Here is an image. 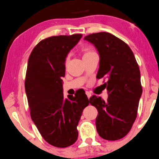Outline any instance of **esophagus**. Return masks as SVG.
Returning <instances> with one entry per match:
<instances>
[{"instance_id": "esophagus-1", "label": "esophagus", "mask_w": 159, "mask_h": 159, "mask_svg": "<svg viewBox=\"0 0 159 159\" xmlns=\"http://www.w3.org/2000/svg\"><path fill=\"white\" fill-rule=\"evenodd\" d=\"M86 94H87V96H88V99H90V98H91V93H90L89 91H86Z\"/></svg>"}]
</instances>
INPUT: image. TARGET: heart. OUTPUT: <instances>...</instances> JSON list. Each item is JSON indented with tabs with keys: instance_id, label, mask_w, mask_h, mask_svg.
I'll list each match as a JSON object with an SVG mask.
<instances>
[{
	"instance_id": "obj_1",
	"label": "heart",
	"mask_w": 159,
	"mask_h": 159,
	"mask_svg": "<svg viewBox=\"0 0 159 159\" xmlns=\"http://www.w3.org/2000/svg\"><path fill=\"white\" fill-rule=\"evenodd\" d=\"M81 52H82L83 53V58L88 57V56H91V54L94 53V52H93V50L88 49V48H83V49H81ZM68 61V57H66V59H65V66H67Z\"/></svg>"
}]
</instances>
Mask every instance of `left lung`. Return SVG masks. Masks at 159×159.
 I'll list each match as a JSON object with an SVG mask.
<instances>
[{
  "instance_id": "obj_1",
  "label": "left lung",
  "mask_w": 159,
  "mask_h": 159,
  "mask_svg": "<svg viewBox=\"0 0 159 159\" xmlns=\"http://www.w3.org/2000/svg\"><path fill=\"white\" fill-rule=\"evenodd\" d=\"M84 39L99 52L97 78L107 79L103 85L107 91V101L96 95L90 98V103L98 111L97 131L104 139H120L130 131L137 116L143 92L138 63L129 46L109 33H92Z\"/></svg>"
}]
</instances>
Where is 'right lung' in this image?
<instances>
[{
    "instance_id": "1",
    "label": "right lung",
    "mask_w": 159,
    "mask_h": 159,
    "mask_svg": "<svg viewBox=\"0 0 159 159\" xmlns=\"http://www.w3.org/2000/svg\"><path fill=\"white\" fill-rule=\"evenodd\" d=\"M82 34L54 36L41 40L28 60L25 90L30 113L43 138L58 148L71 146L78 139L77 129L89 100L84 91L65 98L62 80L65 59Z\"/></svg>"
}]
</instances>
